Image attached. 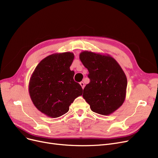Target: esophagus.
Instances as JSON below:
<instances>
[{
    "mask_svg": "<svg viewBox=\"0 0 158 158\" xmlns=\"http://www.w3.org/2000/svg\"><path fill=\"white\" fill-rule=\"evenodd\" d=\"M80 85H81V86H82V88L83 89L84 87H85V83L83 82V81H81V82H80Z\"/></svg>",
    "mask_w": 158,
    "mask_h": 158,
    "instance_id": "obj_1",
    "label": "esophagus"
}]
</instances>
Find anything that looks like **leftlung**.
<instances>
[{"mask_svg":"<svg viewBox=\"0 0 158 158\" xmlns=\"http://www.w3.org/2000/svg\"><path fill=\"white\" fill-rule=\"evenodd\" d=\"M79 58L88 69L90 79L83 89V98L93 112L102 115L113 113L126 98L127 82L124 71L109 55L83 51Z\"/></svg>","mask_w":158,"mask_h":158,"instance_id":"1","label":"left lung"}]
</instances>
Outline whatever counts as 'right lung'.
Masks as SVG:
<instances>
[{"label":"right lung","mask_w":158,"mask_h":158,"mask_svg":"<svg viewBox=\"0 0 158 158\" xmlns=\"http://www.w3.org/2000/svg\"><path fill=\"white\" fill-rule=\"evenodd\" d=\"M72 52L52 54L35 68L29 83V94L40 111L52 118L66 113L74 100L83 94L81 86L73 80L70 70Z\"/></svg>","instance_id":"right-lung-1"}]
</instances>
